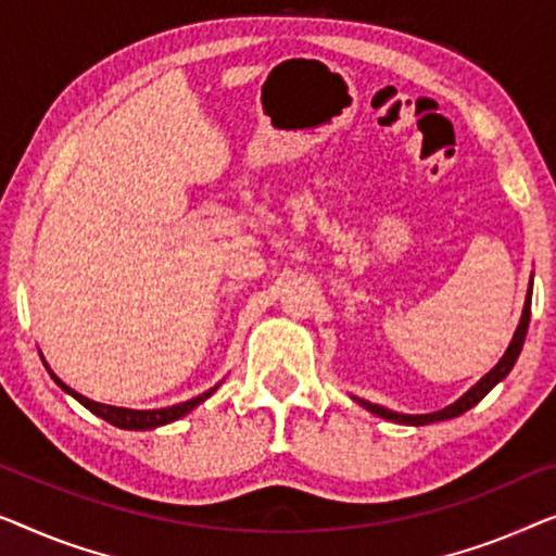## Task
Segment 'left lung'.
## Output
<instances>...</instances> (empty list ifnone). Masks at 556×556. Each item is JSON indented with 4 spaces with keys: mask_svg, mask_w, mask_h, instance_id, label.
I'll list each match as a JSON object with an SVG mask.
<instances>
[{
    "mask_svg": "<svg viewBox=\"0 0 556 556\" xmlns=\"http://www.w3.org/2000/svg\"><path fill=\"white\" fill-rule=\"evenodd\" d=\"M534 277V275H531ZM529 317H531V281H529V289H527V300H523V309H521V319L519 325H516V332L509 342V348H506V353L502 355V359L491 367V370L483 375V378L476 382L471 390H466L464 395L458 397L456 403L445 405L441 410H433V413H416V416H410V413H397V410H390V408H382L378 403H370L365 401V397H357L353 395V401L363 405L365 410H370L372 416L378 418H386V420H393V424H403V426H428V424H438V420H451V418H458L464 416L466 410H471L473 405H479L486 393L494 386H498L506 375L511 372V367L516 359H519V353L523 348V340H527V330H529Z\"/></svg>",
    "mask_w": 556,
    "mask_h": 556,
    "instance_id": "1",
    "label": "left lung"
}]
</instances>
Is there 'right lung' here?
<instances>
[{
	"label": "right lung",
	"instance_id": "obj_1",
	"mask_svg": "<svg viewBox=\"0 0 556 556\" xmlns=\"http://www.w3.org/2000/svg\"><path fill=\"white\" fill-rule=\"evenodd\" d=\"M42 363H45V357H42ZM45 367H47V372H50V378L58 382V386L65 390L67 395H73L77 403H83L85 408H88L90 413H96L98 418H103V420H108V424L111 426H115V428H123V431H153V428H159V426H166V424H174V420H178V418H184V416H189V413L197 408V405H201L203 401H206V397H211L218 390V386H222V382H216L214 388H208L206 393H201V395H197V397H191V401H186V403H178V405H168V408H153V410H132V408H118V405H105V403H98V401H90V397H85V395H80L77 393V390H73L70 386H65V382H62L58 375H54L52 370H50V365L45 363Z\"/></svg>",
	"mask_w": 556,
	"mask_h": 556
}]
</instances>
